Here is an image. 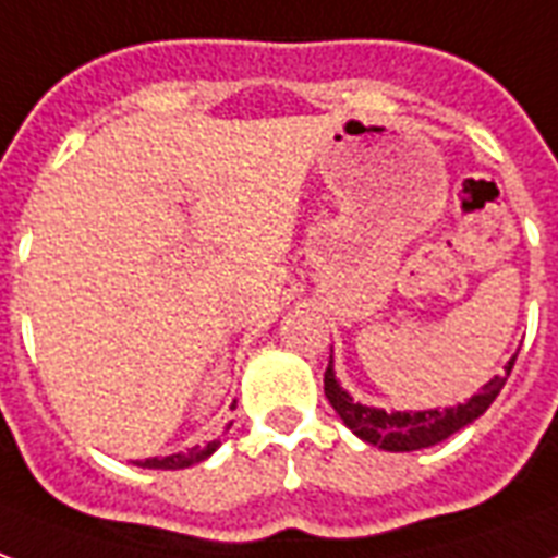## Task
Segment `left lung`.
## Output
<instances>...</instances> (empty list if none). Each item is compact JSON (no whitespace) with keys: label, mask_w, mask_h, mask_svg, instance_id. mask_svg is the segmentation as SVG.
<instances>
[{"label":"left lung","mask_w":558,"mask_h":558,"mask_svg":"<svg viewBox=\"0 0 558 558\" xmlns=\"http://www.w3.org/2000/svg\"><path fill=\"white\" fill-rule=\"evenodd\" d=\"M515 365V356L504 365L506 374H497L480 389L474 398H468L465 403L448 407V410H418V412H386L377 407H365V403L354 401L351 395L339 386L333 372V354H330V365L325 372V395L336 415L345 421V427L354 436H360L368 445H377L380 450H395V453H407V450H421L439 445L448 436L468 427L471 421H477L483 412L492 407L500 389H504L506 377Z\"/></svg>","instance_id":"8db88e82"}]
</instances>
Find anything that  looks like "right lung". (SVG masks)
I'll return each instance as SVG.
<instances>
[{"label":"right lung","mask_w":558,"mask_h":558,"mask_svg":"<svg viewBox=\"0 0 558 558\" xmlns=\"http://www.w3.org/2000/svg\"><path fill=\"white\" fill-rule=\"evenodd\" d=\"M219 448V441H207L204 448H190L184 450V453H172V457H151V459H143V462H137L140 468H160V471H178V468H190L195 465V462H204V459L210 457L213 450Z\"/></svg>","instance_id":"obj_1"}]
</instances>
